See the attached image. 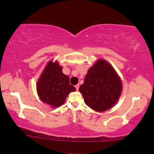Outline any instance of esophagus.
<instances>
[{
    "mask_svg": "<svg viewBox=\"0 0 154 154\" xmlns=\"http://www.w3.org/2000/svg\"><path fill=\"white\" fill-rule=\"evenodd\" d=\"M75 89H76L77 90H79V84H77L76 85H75Z\"/></svg>",
    "mask_w": 154,
    "mask_h": 154,
    "instance_id": "esophagus-1",
    "label": "esophagus"
}]
</instances>
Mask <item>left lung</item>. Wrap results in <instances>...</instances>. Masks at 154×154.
Returning <instances> with one entry per match:
<instances>
[{
	"mask_svg": "<svg viewBox=\"0 0 154 154\" xmlns=\"http://www.w3.org/2000/svg\"><path fill=\"white\" fill-rule=\"evenodd\" d=\"M121 81L114 69L106 61L99 60L88 71L79 91L85 104L97 111L111 108L119 100Z\"/></svg>",
	"mask_w": 154,
	"mask_h": 154,
	"instance_id": "1",
	"label": "left lung"
}]
</instances>
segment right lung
I'll list each match as a JSON object with an SVG mask.
<instances>
[{
  "label": "right lung",
  "instance_id": "right-lung-1",
  "mask_svg": "<svg viewBox=\"0 0 154 154\" xmlns=\"http://www.w3.org/2000/svg\"><path fill=\"white\" fill-rule=\"evenodd\" d=\"M62 67L57 62H48L37 83V91L43 102L57 107L63 104L70 92L75 88L69 83L68 75L62 73Z\"/></svg>",
  "mask_w": 154,
  "mask_h": 154
}]
</instances>
